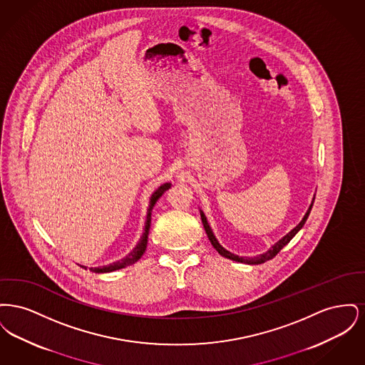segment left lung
I'll return each mask as SVG.
<instances>
[{
    "instance_id": "left-lung-1",
    "label": "left lung",
    "mask_w": 365,
    "mask_h": 365,
    "mask_svg": "<svg viewBox=\"0 0 365 365\" xmlns=\"http://www.w3.org/2000/svg\"><path fill=\"white\" fill-rule=\"evenodd\" d=\"M312 205L309 207L308 212L305 213L304 219L299 222V225H298V226L294 227V228H293L287 235H284L280 241L275 243V245H274L268 252L262 253L260 256H256V257H241V256H237V255H234V253H230V252L226 250L220 243L217 242V240L215 238V235H213V232H212V230H210V227H209L208 222H207V217H205V215H204L202 212H201V219H202L204 228H205V231H207V234H208L209 241H210V243L213 245V247H215V249H216V250H217L223 257L230 259V260L238 261V262H245V264H262V262H265V261L274 259V257L278 255L279 252L283 249V246H286L287 243L292 241V238H293L295 234H297V232L302 228V226L305 225V222H307V219H308V216H309V213H311Z\"/></svg>"
}]
</instances>
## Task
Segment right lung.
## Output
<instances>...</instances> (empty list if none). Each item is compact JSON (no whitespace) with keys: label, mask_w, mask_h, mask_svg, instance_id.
I'll use <instances>...</instances> for the list:
<instances>
[{"label":"right lung","mask_w":365,"mask_h":365,"mask_svg":"<svg viewBox=\"0 0 365 365\" xmlns=\"http://www.w3.org/2000/svg\"><path fill=\"white\" fill-rule=\"evenodd\" d=\"M171 187V183H164L161 185L158 189H157L152 197H150V202H149V209H148V216H146V223H145V231L139 240L138 245L133 249L131 253H128V256H125L122 260L116 261V262H112L109 265H104V267H96V268H90V271L96 272V274H104V272H112V271H116V269H120L124 267H128L142 257V255L145 253L146 250V246H148V235H149V228H150V219H152V209L155 207V204L157 202V200L163 195L164 191L168 190ZM82 268L87 269L86 267L81 265Z\"/></svg>","instance_id":"1"}]
</instances>
